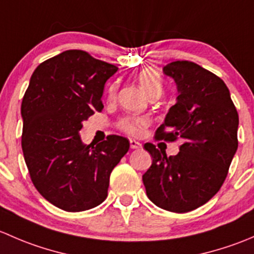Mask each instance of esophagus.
I'll return each instance as SVG.
<instances>
[{
    "label": "esophagus",
    "mask_w": 254,
    "mask_h": 254,
    "mask_svg": "<svg viewBox=\"0 0 254 254\" xmlns=\"http://www.w3.org/2000/svg\"><path fill=\"white\" fill-rule=\"evenodd\" d=\"M130 147L131 148H141V142L136 141V140H130Z\"/></svg>",
    "instance_id": "obj_1"
}]
</instances>
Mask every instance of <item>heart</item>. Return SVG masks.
I'll return each mask as SVG.
<instances>
[{"label":"heart","instance_id":"obj_1","mask_svg":"<svg viewBox=\"0 0 254 254\" xmlns=\"http://www.w3.org/2000/svg\"><path fill=\"white\" fill-rule=\"evenodd\" d=\"M137 82L141 86V88L146 92L150 98L152 97H160L163 91V82L161 78V75L158 73L157 70L155 68H143L140 71L136 76ZM117 96V84H112L109 88L108 97L111 101L115 98ZM145 125V120L141 118H125L120 122V127L124 130L125 132L130 135H136L140 131V127Z\"/></svg>","mask_w":254,"mask_h":254}]
</instances>
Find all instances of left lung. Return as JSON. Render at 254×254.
<instances>
[{
  "instance_id": "8db88e82",
  "label": "left lung",
  "mask_w": 254,
  "mask_h": 254,
  "mask_svg": "<svg viewBox=\"0 0 254 254\" xmlns=\"http://www.w3.org/2000/svg\"><path fill=\"white\" fill-rule=\"evenodd\" d=\"M163 73L175 79L178 96L155 137L183 143L176 156L145 143L152 165L142 182L155 205L188 212L207 203L226 179L238 146V114L225 82L201 66L175 61Z\"/></svg>"
}]
</instances>
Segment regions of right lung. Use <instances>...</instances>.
Instances as JSON below:
<instances>
[{
	"label": "right lung",
	"mask_w": 254,
	"mask_h": 254,
	"mask_svg": "<svg viewBox=\"0 0 254 254\" xmlns=\"http://www.w3.org/2000/svg\"><path fill=\"white\" fill-rule=\"evenodd\" d=\"M117 71L86 51H64L35 68L23 97L25 165L37 190L65 211L103 203L113 168L129 150L118 135L96 146L79 137L82 123L103 109L104 84Z\"/></svg>",
	"instance_id": "add662e5"
}]
</instances>
